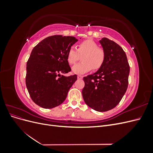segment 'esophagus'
<instances>
[{"mask_svg":"<svg viewBox=\"0 0 153 153\" xmlns=\"http://www.w3.org/2000/svg\"><path fill=\"white\" fill-rule=\"evenodd\" d=\"M77 78H78V79H82L83 76H82V75H78Z\"/></svg>","mask_w":153,"mask_h":153,"instance_id":"1","label":"esophagus"}]
</instances>
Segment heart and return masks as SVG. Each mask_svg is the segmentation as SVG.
Listing matches in <instances>:
<instances>
[{"label":"heart","mask_w":153,"mask_h":153,"mask_svg":"<svg viewBox=\"0 0 153 153\" xmlns=\"http://www.w3.org/2000/svg\"><path fill=\"white\" fill-rule=\"evenodd\" d=\"M82 55V62L73 66L72 71L77 75H82L92 70L98 69L103 65L105 55L104 50L98 47L94 41L88 39L78 44L77 50L75 47L69 48L67 53L68 62L70 64H75Z\"/></svg>","instance_id":"heart-1"}]
</instances>
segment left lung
<instances>
[{"instance_id": "left-lung-1", "label": "left lung", "mask_w": 153, "mask_h": 153, "mask_svg": "<svg viewBox=\"0 0 153 153\" xmlns=\"http://www.w3.org/2000/svg\"><path fill=\"white\" fill-rule=\"evenodd\" d=\"M100 43L105 52V61L96 73L84 77L82 96L91 108L106 112L115 108L126 92L129 66L126 53L118 44L106 38Z\"/></svg>"}]
</instances>
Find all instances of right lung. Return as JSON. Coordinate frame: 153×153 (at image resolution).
I'll use <instances>...</instances> for the list:
<instances>
[{"mask_svg":"<svg viewBox=\"0 0 153 153\" xmlns=\"http://www.w3.org/2000/svg\"><path fill=\"white\" fill-rule=\"evenodd\" d=\"M77 41L73 36H49L32 50L25 83L32 100L41 107L53 108L62 103L77 80L76 75H64L71 71L68 51Z\"/></svg>","mask_w":153,"mask_h":153,"instance_id":"obj_1","label":"right lung"}]
</instances>
